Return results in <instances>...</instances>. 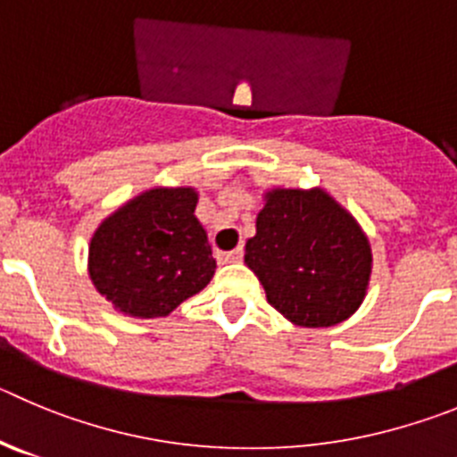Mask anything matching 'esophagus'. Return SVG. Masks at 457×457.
I'll use <instances>...</instances> for the list:
<instances>
[{
  "label": "esophagus",
  "mask_w": 457,
  "mask_h": 457,
  "mask_svg": "<svg viewBox=\"0 0 457 457\" xmlns=\"http://www.w3.org/2000/svg\"><path fill=\"white\" fill-rule=\"evenodd\" d=\"M217 258H220V262H240L242 261V246H237V249H233V251H220V253H217Z\"/></svg>",
  "instance_id": "1"
}]
</instances>
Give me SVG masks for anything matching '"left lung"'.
<instances>
[{
  "label": "left lung",
  "instance_id": "left-lung-1",
  "mask_svg": "<svg viewBox=\"0 0 457 457\" xmlns=\"http://www.w3.org/2000/svg\"><path fill=\"white\" fill-rule=\"evenodd\" d=\"M371 245L362 226L321 187H271L245 262L270 305L295 326L326 328L365 301Z\"/></svg>",
  "mask_w": 457,
  "mask_h": 457
}]
</instances>
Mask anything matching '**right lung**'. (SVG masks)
Segmentation results:
<instances>
[{"instance_id":"1","label":"right lung","mask_w":457,"mask_h":457,"mask_svg":"<svg viewBox=\"0 0 457 457\" xmlns=\"http://www.w3.org/2000/svg\"><path fill=\"white\" fill-rule=\"evenodd\" d=\"M196 187H152L97 226L87 274L122 315L167 317L211 283L215 258L195 217Z\"/></svg>"}]
</instances>
